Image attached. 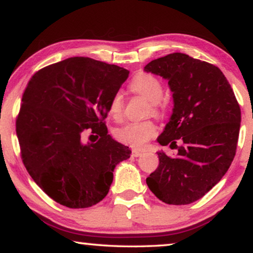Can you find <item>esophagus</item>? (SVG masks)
<instances>
[{"label": "esophagus", "instance_id": "obj_1", "mask_svg": "<svg viewBox=\"0 0 253 253\" xmlns=\"http://www.w3.org/2000/svg\"><path fill=\"white\" fill-rule=\"evenodd\" d=\"M144 154L143 150H133L131 151V155L134 156V157H140V156H142Z\"/></svg>", "mask_w": 253, "mask_h": 253}]
</instances>
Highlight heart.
Wrapping results in <instances>:
<instances>
[{"mask_svg":"<svg viewBox=\"0 0 253 253\" xmlns=\"http://www.w3.org/2000/svg\"><path fill=\"white\" fill-rule=\"evenodd\" d=\"M130 90L143 96L152 104V113L158 116L161 113L158 103L162 101L164 88L161 81L151 74L140 72L131 79ZM124 101L120 92H116L110 99L108 106L109 116L115 120H119L123 116ZM157 134V127L152 122H133L117 128L115 136L117 140L133 148H141Z\"/></svg>","mask_w":253,"mask_h":253,"instance_id":"obj_1","label":"heart"}]
</instances>
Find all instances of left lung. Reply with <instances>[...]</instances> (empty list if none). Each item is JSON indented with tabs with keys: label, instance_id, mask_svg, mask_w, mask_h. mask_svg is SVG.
<instances>
[{
	"label": "left lung",
	"instance_id": "1",
	"mask_svg": "<svg viewBox=\"0 0 253 253\" xmlns=\"http://www.w3.org/2000/svg\"><path fill=\"white\" fill-rule=\"evenodd\" d=\"M144 71L169 81L173 112L157 141L177 148L175 157L157 152L159 165L147 184L166 204H190L228 170L240 133V105L219 67L186 54L151 60ZM175 139L184 144L177 147Z\"/></svg>",
	"mask_w": 253,
	"mask_h": 253
}]
</instances>
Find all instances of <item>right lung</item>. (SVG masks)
I'll return each mask as SVG.
<instances>
[{
    "label": "right lung",
    "mask_w": 253,
    "mask_h": 253,
    "mask_svg": "<svg viewBox=\"0 0 253 253\" xmlns=\"http://www.w3.org/2000/svg\"><path fill=\"white\" fill-rule=\"evenodd\" d=\"M128 74L124 67L71 57L38 71L28 83L16 122L21 158L34 182L59 204H97L109 193L116 166L130 157L103 123ZM89 127L100 138L84 144L82 131Z\"/></svg>",
    "instance_id": "add662e5"
}]
</instances>
